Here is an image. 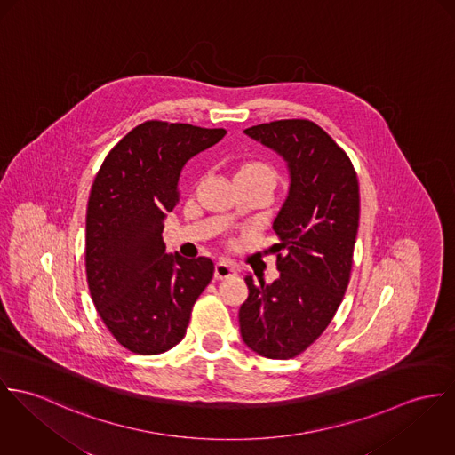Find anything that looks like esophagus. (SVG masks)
<instances>
[{"label":"esophagus","mask_w":455,"mask_h":455,"mask_svg":"<svg viewBox=\"0 0 455 455\" xmlns=\"http://www.w3.org/2000/svg\"><path fill=\"white\" fill-rule=\"evenodd\" d=\"M237 272H239V267L234 261L225 259V258L220 259L216 263V268H214L216 279H227V277H232V275H237Z\"/></svg>","instance_id":"esophagus-1"}]
</instances>
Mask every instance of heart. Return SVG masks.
<instances>
[{"label": "heart", "mask_w": 455, "mask_h": 455, "mask_svg": "<svg viewBox=\"0 0 455 455\" xmlns=\"http://www.w3.org/2000/svg\"><path fill=\"white\" fill-rule=\"evenodd\" d=\"M237 174H252V176H261V178L268 180L270 183H275V178H277L275 169H274L270 164L263 162V160H250V162L243 164V165L239 167Z\"/></svg>", "instance_id": "obj_1"}]
</instances>
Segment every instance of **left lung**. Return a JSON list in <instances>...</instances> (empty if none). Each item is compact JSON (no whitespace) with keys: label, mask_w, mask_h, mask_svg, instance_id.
Returning <instances> with one entry per match:
<instances>
[{"label":"left lung","mask_w":455,"mask_h":455,"mask_svg":"<svg viewBox=\"0 0 455 455\" xmlns=\"http://www.w3.org/2000/svg\"><path fill=\"white\" fill-rule=\"evenodd\" d=\"M283 155L291 185L274 220L279 279L244 281L241 333L254 353L290 359L307 351L344 300L359 225V185L349 155L307 118L275 120L244 131Z\"/></svg>","instance_id":"left-lung-1"}]
</instances>
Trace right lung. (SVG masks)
<instances>
[{
	"label": "right lung",
	"mask_w": 455,
	"mask_h": 455,
	"mask_svg": "<svg viewBox=\"0 0 455 455\" xmlns=\"http://www.w3.org/2000/svg\"><path fill=\"white\" fill-rule=\"evenodd\" d=\"M225 134L147 120L109 150L96 174L87 204V283L102 323L131 353L152 355L180 344L214 275L205 256L167 254L162 230L180 203L183 165Z\"/></svg>",
	"instance_id": "1"
}]
</instances>
